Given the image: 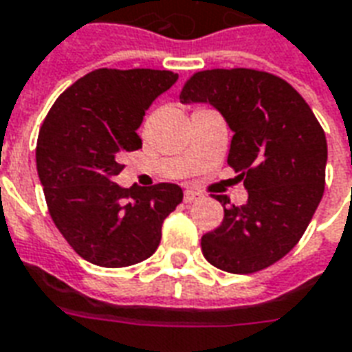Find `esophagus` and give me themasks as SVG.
<instances>
[{
  "mask_svg": "<svg viewBox=\"0 0 352 352\" xmlns=\"http://www.w3.org/2000/svg\"><path fill=\"white\" fill-rule=\"evenodd\" d=\"M201 194L199 192H194V190H186L184 192V203H196L201 199Z\"/></svg>",
  "mask_w": 352,
  "mask_h": 352,
  "instance_id": "obj_1",
  "label": "esophagus"
}]
</instances>
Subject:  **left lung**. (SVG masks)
Instances as JSON below:
<instances>
[{"mask_svg": "<svg viewBox=\"0 0 352 352\" xmlns=\"http://www.w3.org/2000/svg\"><path fill=\"white\" fill-rule=\"evenodd\" d=\"M179 96L222 113L233 130L228 164L248 190V201L223 207L222 223L201 236L203 256L231 274L267 269L295 248L321 201L324 130L300 93L265 70H199Z\"/></svg>", "mask_w": 352, "mask_h": 352, "instance_id": "8db88e82", "label": "left lung"}]
</instances>
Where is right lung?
Here are the masks:
<instances>
[{"label":"right lung","instance_id":"add662e5","mask_svg":"<svg viewBox=\"0 0 352 352\" xmlns=\"http://www.w3.org/2000/svg\"><path fill=\"white\" fill-rule=\"evenodd\" d=\"M171 70L96 69L63 91L38 130L37 171L52 220L85 261L121 269L156 252L181 186L121 188L119 156L142 147L145 110L177 82Z\"/></svg>","mask_w":352,"mask_h":352}]
</instances>
